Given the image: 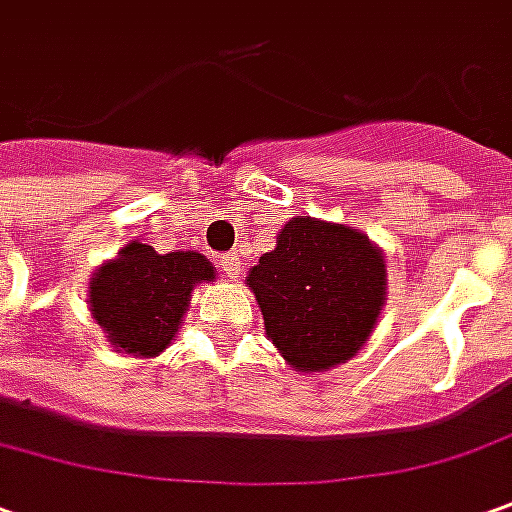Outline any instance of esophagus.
<instances>
[{
  "mask_svg": "<svg viewBox=\"0 0 512 512\" xmlns=\"http://www.w3.org/2000/svg\"><path fill=\"white\" fill-rule=\"evenodd\" d=\"M218 266H221V271L227 274L229 280H235V277L241 274V257H238V255H224V257H221V263H218Z\"/></svg>",
  "mask_w": 512,
  "mask_h": 512,
  "instance_id": "34e87169",
  "label": "esophagus"
}]
</instances>
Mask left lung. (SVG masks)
<instances>
[{
  "instance_id": "1",
  "label": "left lung",
  "mask_w": 512,
  "mask_h": 512,
  "mask_svg": "<svg viewBox=\"0 0 512 512\" xmlns=\"http://www.w3.org/2000/svg\"><path fill=\"white\" fill-rule=\"evenodd\" d=\"M266 336L302 373L356 356L387 300V263L364 232L297 215L249 269Z\"/></svg>"
}]
</instances>
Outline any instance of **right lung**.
I'll return each mask as SVG.
<instances>
[{
  "instance_id": "add662e5",
  "label": "right lung",
  "mask_w": 512,
  "mask_h": 512,
  "mask_svg": "<svg viewBox=\"0 0 512 512\" xmlns=\"http://www.w3.org/2000/svg\"><path fill=\"white\" fill-rule=\"evenodd\" d=\"M210 280L215 269L198 252L156 255L154 246L131 241L92 274L89 308L117 350L154 358L173 342L193 285Z\"/></svg>"
}]
</instances>
